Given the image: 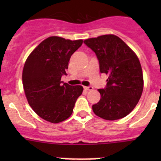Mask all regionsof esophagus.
<instances>
[{"label": "esophagus", "mask_w": 161, "mask_h": 161, "mask_svg": "<svg viewBox=\"0 0 161 161\" xmlns=\"http://www.w3.org/2000/svg\"><path fill=\"white\" fill-rule=\"evenodd\" d=\"M84 89H85L86 90H89V91H91L93 90V87L91 86H84Z\"/></svg>", "instance_id": "1"}]
</instances>
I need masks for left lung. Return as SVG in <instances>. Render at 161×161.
I'll use <instances>...</instances> for the list:
<instances>
[{
    "mask_svg": "<svg viewBox=\"0 0 161 161\" xmlns=\"http://www.w3.org/2000/svg\"><path fill=\"white\" fill-rule=\"evenodd\" d=\"M97 55L100 73L108 75L107 86L98 90L101 98L92 105L94 114L114 121L127 116L143 90V75L139 58L121 39L103 35L84 40Z\"/></svg>",
    "mask_w": 161,
    "mask_h": 161,
    "instance_id": "left-lung-1",
    "label": "left lung"
}]
</instances>
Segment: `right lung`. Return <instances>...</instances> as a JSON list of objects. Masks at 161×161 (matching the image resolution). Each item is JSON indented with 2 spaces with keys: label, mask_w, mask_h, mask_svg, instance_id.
<instances>
[{
  "label": "right lung",
  "mask_w": 161,
  "mask_h": 161,
  "mask_svg": "<svg viewBox=\"0 0 161 161\" xmlns=\"http://www.w3.org/2000/svg\"><path fill=\"white\" fill-rule=\"evenodd\" d=\"M82 40L50 36L42 41L27 58L22 71L24 91L29 104L43 119L59 123L72 114L82 86L63 83L71 55Z\"/></svg>",
  "instance_id": "add662e5"
}]
</instances>
